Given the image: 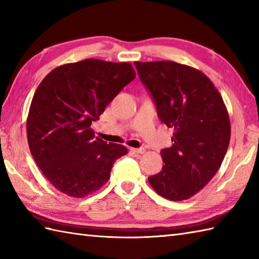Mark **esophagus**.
Segmentation results:
<instances>
[{"instance_id":"34e87169","label":"esophagus","mask_w":259,"mask_h":259,"mask_svg":"<svg viewBox=\"0 0 259 259\" xmlns=\"http://www.w3.org/2000/svg\"><path fill=\"white\" fill-rule=\"evenodd\" d=\"M131 150H133L135 153H145L146 151L145 148H133Z\"/></svg>"}]
</instances>
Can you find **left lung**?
<instances>
[{
	"label": "left lung",
	"mask_w": 259,
	"mask_h": 259,
	"mask_svg": "<svg viewBox=\"0 0 259 259\" xmlns=\"http://www.w3.org/2000/svg\"><path fill=\"white\" fill-rule=\"evenodd\" d=\"M157 114L174 128L161 150L160 172L148 178L169 200L189 199L218 171L230 140V121L221 93L200 71L174 61L135 62Z\"/></svg>",
	"instance_id": "1"
}]
</instances>
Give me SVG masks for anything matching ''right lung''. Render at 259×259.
<instances>
[{
	"label": "right lung",
	"instance_id": "add662e5",
	"mask_svg": "<svg viewBox=\"0 0 259 259\" xmlns=\"http://www.w3.org/2000/svg\"><path fill=\"white\" fill-rule=\"evenodd\" d=\"M135 78L128 62L87 59L56 68L38 84L27 115V142L58 190L75 198L92 194L126 155L124 146L96 138L91 124Z\"/></svg>",
	"mask_w": 259,
	"mask_h": 259
}]
</instances>
